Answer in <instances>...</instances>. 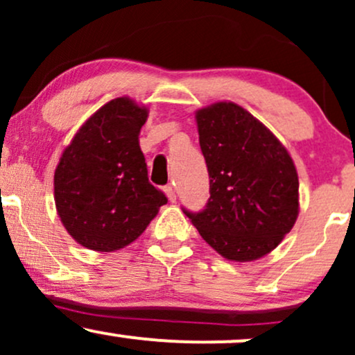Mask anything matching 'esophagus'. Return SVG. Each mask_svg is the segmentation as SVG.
I'll return each mask as SVG.
<instances>
[{
	"instance_id": "esophagus-1",
	"label": "esophagus",
	"mask_w": 355,
	"mask_h": 355,
	"mask_svg": "<svg viewBox=\"0 0 355 355\" xmlns=\"http://www.w3.org/2000/svg\"><path fill=\"white\" fill-rule=\"evenodd\" d=\"M164 191L166 193V197H168V200H170V202H175V200H177V193H175V190H173V187H172V185H166V187H164Z\"/></svg>"
}]
</instances>
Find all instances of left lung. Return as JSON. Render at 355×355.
<instances>
[{"label": "left lung", "instance_id": "left-lung-1", "mask_svg": "<svg viewBox=\"0 0 355 355\" xmlns=\"http://www.w3.org/2000/svg\"><path fill=\"white\" fill-rule=\"evenodd\" d=\"M210 177L198 214L183 210L220 255L250 262L282 242L299 215V177L287 148L266 125L232 101L195 113Z\"/></svg>", "mask_w": 355, "mask_h": 355}]
</instances>
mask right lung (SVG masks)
Masks as SVG:
<instances>
[{
    "label": "right lung",
    "mask_w": 355,
    "mask_h": 355,
    "mask_svg": "<svg viewBox=\"0 0 355 355\" xmlns=\"http://www.w3.org/2000/svg\"><path fill=\"white\" fill-rule=\"evenodd\" d=\"M148 108L120 96L81 125L55 170V205L80 245L115 252L144 234L166 197L148 182L141 126Z\"/></svg>",
    "instance_id": "1"
}]
</instances>
